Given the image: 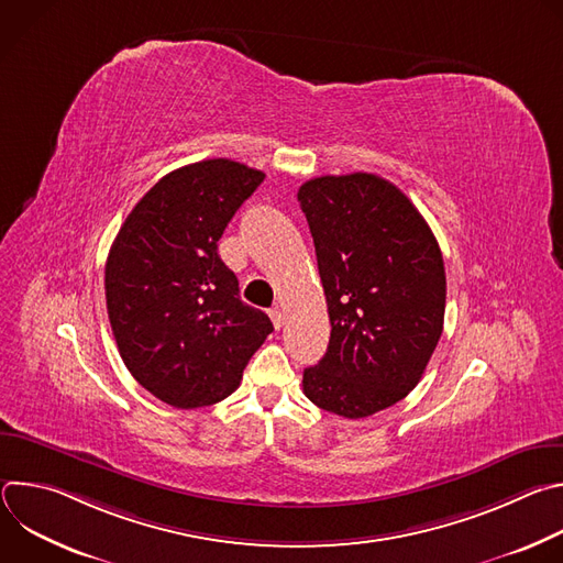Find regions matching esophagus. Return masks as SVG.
<instances>
[{"instance_id":"34e87169","label":"esophagus","mask_w":563,"mask_h":563,"mask_svg":"<svg viewBox=\"0 0 563 563\" xmlns=\"http://www.w3.org/2000/svg\"><path fill=\"white\" fill-rule=\"evenodd\" d=\"M269 316H272V320H274V328H276V330H280V328L285 325V311H283L280 307H274V309L269 311Z\"/></svg>"}]
</instances>
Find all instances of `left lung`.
I'll use <instances>...</instances> for the list:
<instances>
[{"label": "left lung", "mask_w": 563, "mask_h": 563, "mask_svg": "<svg viewBox=\"0 0 563 563\" xmlns=\"http://www.w3.org/2000/svg\"><path fill=\"white\" fill-rule=\"evenodd\" d=\"M330 311V345L302 372L313 406L372 417L406 398L441 339L445 267L410 198L374 174L323 176L298 189Z\"/></svg>", "instance_id": "obj_1"}]
</instances>
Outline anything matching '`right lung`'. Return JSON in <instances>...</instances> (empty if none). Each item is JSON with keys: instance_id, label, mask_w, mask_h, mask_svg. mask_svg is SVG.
Masks as SVG:
<instances>
[{"instance_id": "obj_1", "label": "right lung", "mask_w": 563, "mask_h": 563, "mask_svg": "<svg viewBox=\"0 0 563 563\" xmlns=\"http://www.w3.org/2000/svg\"><path fill=\"white\" fill-rule=\"evenodd\" d=\"M263 180L227 157L180 167L142 196L111 245L104 289L120 356L174 408L227 398L274 332L218 256L224 227Z\"/></svg>"}]
</instances>
